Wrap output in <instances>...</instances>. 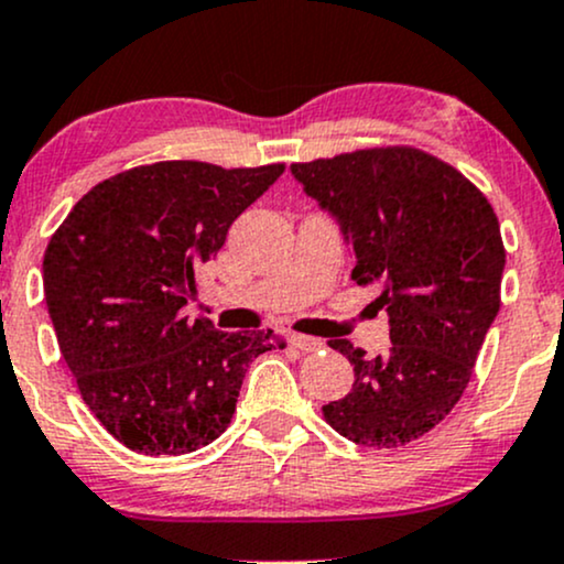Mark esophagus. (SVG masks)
Masks as SVG:
<instances>
[{"label":"esophagus","instance_id":"esophagus-1","mask_svg":"<svg viewBox=\"0 0 564 564\" xmlns=\"http://www.w3.org/2000/svg\"><path fill=\"white\" fill-rule=\"evenodd\" d=\"M291 347L302 349V352H318L323 347L321 339H315V336H304V334H291Z\"/></svg>","mask_w":564,"mask_h":564}]
</instances>
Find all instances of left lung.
<instances>
[{
    "label": "left lung",
    "mask_w": 564,
    "mask_h": 564,
    "mask_svg": "<svg viewBox=\"0 0 564 564\" xmlns=\"http://www.w3.org/2000/svg\"><path fill=\"white\" fill-rule=\"evenodd\" d=\"M291 174L339 223L352 281L379 286L373 304L390 315L384 355L328 341L355 381L323 416L366 448L413 443L462 400L501 307L507 251L494 206L451 164L405 145L291 164Z\"/></svg>",
    "instance_id": "obj_1"
}]
</instances>
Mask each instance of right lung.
Masks as SVG:
<instances>
[{"label":"right lung","instance_id":"1","mask_svg":"<svg viewBox=\"0 0 564 564\" xmlns=\"http://www.w3.org/2000/svg\"><path fill=\"white\" fill-rule=\"evenodd\" d=\"M286 166L223 170L159 161L97 183L44 251V302L63 360L95 419L129 451L180 456L236 413L270 332H217L185 315L196 264Z\"/></svg>","mask_w":564,"mask_h":564}]
</instances>
